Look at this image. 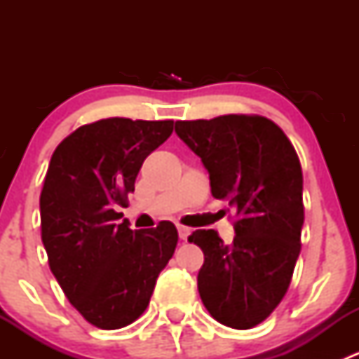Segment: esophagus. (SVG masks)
I'll return each mask as SVG.
<instances>
[{
	"instance_id": "1",
	"label": "esophagus",
	"mask_w": 359,
	"mask_h": 359,
	"mask_svg": "<svg viewBox=\"0 0 359 359\" xmlns=\"http://www.w3.org/2000/svg\"><path fill=\"white\" fill-rule=\"evenodd\" d=\"M177 229H179V238H180V240L186 241L187 238H189V234H191V229H189V227L179 226V227H177Z\"/></svg>"
}]
</instances>
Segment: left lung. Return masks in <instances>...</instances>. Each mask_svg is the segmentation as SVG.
Here are the masks:
<instances>
[{
	"instance_id": "8db88e82",
	"label": "left lung",
	"mask_w": 359,
	"mask_h": 359,
	"mask_svg": "<svg viewBox=\"0 0 359 359\" xmlns=\"http://www.w3.org/2000/svg\"><path fill=\"white\" fill-rule=\"evenodd\" d=\"M175 133L201 158L217 200L236 208L233 243L213 229L189 236L205 253L198 290L219 323H262L290 287L304 224L302 168L283 130L264 116L177 121Z\"/></svg>"
}]
</instances>
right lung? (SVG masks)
Masks as SVG:
<instances>
[{
	"label": "right lung",
	"instance_id": "1",
	"mask_svg": "<svg viewBox=\"0 0 359 359\" xmlns=\"http://www.w3.org/2000/svg\"><path fill=\"white\" fill-rule=\"evenodd\" d=\"M173 132V121L107 118L79 126L53 151L39 196L41 240L69 302L93 327L116 330L149 306L175 252L170 220L153 229L118 224L144 159Z\"/></svg>",
	"mask_w": 359,
	"mask_h": 359
}]
</instances>
